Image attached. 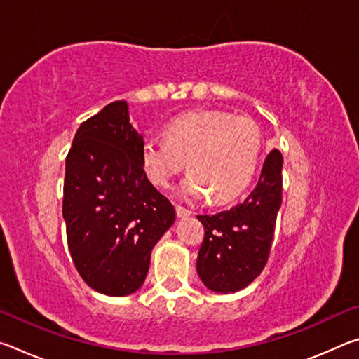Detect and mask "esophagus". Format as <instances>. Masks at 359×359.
I'll list each match as a JSON object with an SVG mask.
<instances>
[{"mask_svg": "<svg viewBox=\"0 0 359 359\" xmlns=\"http://www.w3.org/2000/svg\"><path fill=\"white\" fill-rule=\"evenodd\" d=\"M175 212H177L179 218H187V217L191 215V210L182 208V205H175Z\"/></svg>", "mask_w": 359, "mask_h": 359, "instance_id": "obj_1", "label": "esophagus"}]
</instances>
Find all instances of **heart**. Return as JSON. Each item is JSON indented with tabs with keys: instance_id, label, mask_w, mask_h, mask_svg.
I'll list each match as a JSON object with an SVG mask.
<instances>
[{
	"instance_id": "1",
	"label": "heart",
	"mask_w": 359,
	"mask_h": 359,
	"mask_svg": "<svg viewBox=\"0 0 359 359\" xmlns=\"http://www.w3.org/2000/svg\"><path fill=\"white\" fill-rule=\"evenodd\" d=\"M166 138L145 139L142 166L155 185L166 188L188 163L191 174L179 187L187 201L204 199L209 193L218 203L229 201L245 190L257 171L259 130L247 117L188 112L169 121Z\"/></svg>"
}]
</instances>
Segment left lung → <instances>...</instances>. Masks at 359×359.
I'll use <instances>...</instances> for the list:
<instances>
[{
    "instance_id": "8db88e82",
    "label": "left lung",
    "mask_w": 359,
    "mask_h": 359,
    "mask_svg": "<svg viewBox=\"0 0 359 359\" xmlns=\"http://www.w3.org/2000/svg\"><path fill=\"white\" fill-rule=\"evenodd\" d=\"M283 156L274 149L266 156L257 187L241 204L214 215H198L205 236L196 271L214 293H236L264 269L277 214L282 205Z\"/></svg>"
}]
</instances>
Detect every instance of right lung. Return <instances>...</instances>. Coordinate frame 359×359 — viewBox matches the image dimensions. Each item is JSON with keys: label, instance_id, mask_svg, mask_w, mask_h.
I'll use <instances>...</instances> for the list:
<instances>
[{"label": "right lung", "instance_id": "add662e5", "mask_svg": "<svg viewBox=\"0 0 359 359\" xmlns=\"http://www.w3.org/2000/svg\"><path fill=\"white\" fill-rule=\"evenodd\" d=\"M142 142L126 101H115L79 126L66 156L71 257L83 282L107 296L142 287L151 248L175 222L174 205L144 171Z\"/></svg>", "mask_w": 359, "mask_h": 359}]
</instances>
